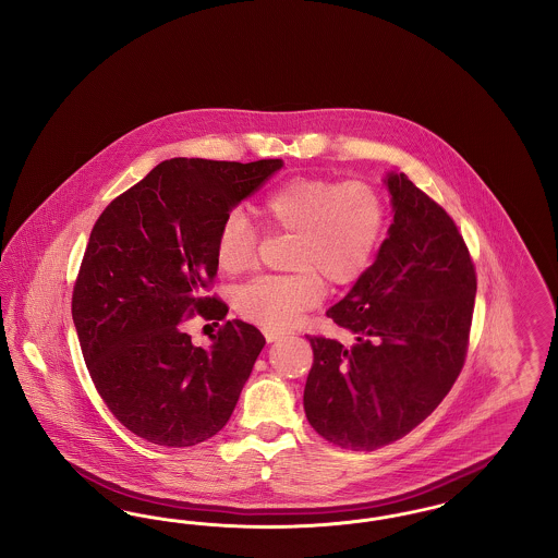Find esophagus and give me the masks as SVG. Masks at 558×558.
<instances>
[{
	"label": "esophagus",
	"instance_id": "1",
	"mask_svg": "<svg viewBox=\"0 0 558 558\" xmlns=\"http://www.w3.org/2000/svg\"><path fill=\"white\" fill-rule=\"evenodd\" d=\"M264 335H266L267 343H274V341H280V339H284V335H287V332H282V330H271V328H266V330H264Z\"/></svg>",
	"mask_w": 558,
	"mask_h": 558
}]
</instances>
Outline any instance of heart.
<instances>
[{
    "label": "heart",
    "instance_id": "heart-1",
    "mask_svg": "<svg viewBox=\"0 0 558 558\" xmlns=\"http://www.w3.org/2000/svg\"><path fill=\"white\" fill-rule=\"evenodd\" d=\"M269 232L292 234L291 274L262 276L234 294V307L259 326L280 330L301 312L314 307L330 287L355 282L372 264L385 232V203L364 180L332 182L326 178H292L271 187L257 203ZM259 234L240 209L226 213L215 239L221 271L239 276L253 266Z\"/></svg>",
    "mask_w": 558,
    "mask_h": 558
}]
</instances>
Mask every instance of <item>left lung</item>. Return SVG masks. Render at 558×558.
Instances as JSON below:
<instances>
[{"label":"left lung","mask_w":558,"mask_h":558,"mask_svg":"<svg viewBox=\"0 0 558 558\" xmlns=\"http://www.w3.org/2000/svg\"><path fill=\"white\" fill-rule=\"evenodd\" d=\"M393 223L378 255L326 316L355 337H310L303 405L314 430L345 450L389 446L421 425L464 366L477 274L441 205L389 173Z\"/></svg>","instance_id":"left-lung-1"}]
</instances>
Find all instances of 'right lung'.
Instances as JSON below:
<instances>
[{"instance_id":"add662e5","label":"right lung","mask_w":558,"mask_h":558,"mask_svg":"<svg viewBox=\"0 0 558 558\" xmlns=\"http://www.w3.org/2000/svg\"><path fill=\"white\" fill-rule=\"evenodd\" d=\"M280 167L162 160L89 234L73 289L83 360L112 416L155 446L187 448L217 435L266 345L242 319L223 322L209 349L194 345L184 326L194 314L226 318L221 299L203 296L217 276L219 223Z\"/></svg>"}]
</instances>
